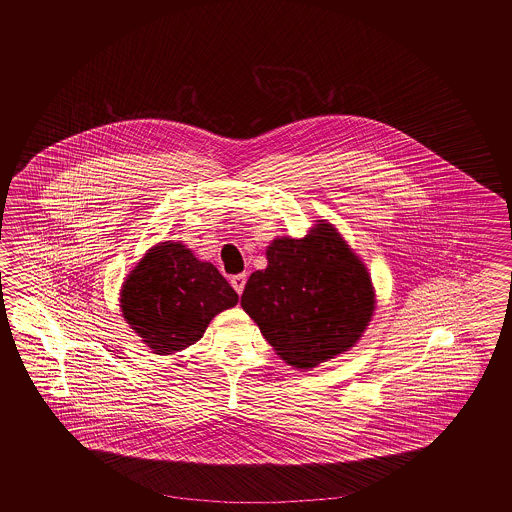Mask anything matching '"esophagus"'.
Segmentation results:
<instances>
[{
    "label": "esophagus",
    "instance_id": "34e87169",
    "mask_svg": "<svg viewBox=\"0 0 512 512\" xmlns=\"http://www.w3.org/2000/svg\"><path fill=\"white\" fill-rule=\"evenodd\" d=\"M246 274H238V276H233L231 278V285L234 287V291L238 293V295H242V291H244V287H246Z\"/></svg>",
    "mask_w": 512,
    "mask_h": 512
}]
</instances>
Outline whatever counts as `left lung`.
Segmentation results:
<instances>
[{
    "label": "left lung",
    "instance_id": "obj_1",
    "mask_svg": "<svg viewBox=\"0 0 512 512\" xmlns=\"http://www.w3.org/2000/svg\"><path fill=\"white\" fill-rule=\"evenodd\" d=\"M266 259L240 304L281 360L311 370L355 347L372 321L375 289L332 223L315 221L304 238H274Z\"/></svg>",
    "mask_w": 512,
    "mask_h": 512
}]
</instances>
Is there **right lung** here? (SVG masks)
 <instances>
[{
	"instance_id": "obj_1",
	"label": "right lung",
	"mask_w": 512,
	"mask_h": 512,
	"mask_svg": "<svg viewBox=\"0 0 512 512\" xmlns=\"http://www.w3.org/2000/svg\"><path fill=\"white\" fill-rule=\"evenodd\" d=\"M238 295L216 266L182 242H159L127 274L120 310L154 355H174L199 341L210 321Z\"/></svg>"
}]
</instances>
